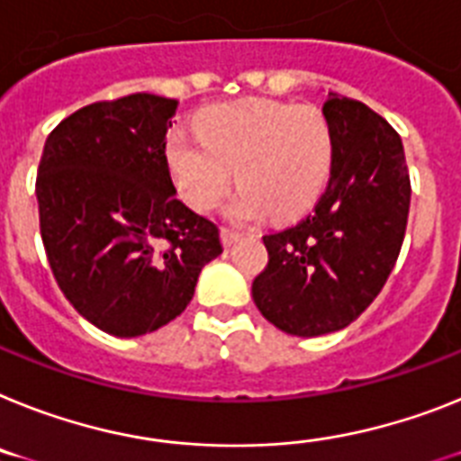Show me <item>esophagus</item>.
<instances>
[{
	"label": "esophagus",
	"mask_w": 461,
	"mask_h": 461,
	"mask_svg": "<svg viewBox=\"0 0 461 461\" xmlns=\"http://www.w3.org/2000/svg\"><path fill=\"white\" fill-rule=\"evenodd\" d=\"M220 239H222L224 246H231V243H237L239 239H241V231L230 230V227H222V230H220Z\"/></svg>",
	"instance_id": "34e87169"
}]
</instances>
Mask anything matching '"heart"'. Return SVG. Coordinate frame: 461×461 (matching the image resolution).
<instances>
[{"label":"heart","instance_id":"b5f03b06","mask_svg":"<svg viewBox=\"0 0 461 461\" xmlns=\"http://www.w3.org/2000/svg\"><path fill=\"white\" fill-rule=\"evenodd\" d=\"M166 158L177 192L196 211H211L241 185L227 212L250 220L267 211L293 218L316 201L332 164V129L316 107L278 100H239L208 107L196 133L176 129Z\"/></svg>","mask_w":461,"mask_h":461}]
</instances>
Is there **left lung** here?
Returning a JSON list of instances; mask_svg holds the SVG:
<instances>
[{
  "label": "left lung",
  "mask_w": 461,
  "mask_h": 461,
  "mask_svg": "<svg viewBox=\"0 0 461 461\" xmlns=\"http://www.w3.org/2000/svg\"><path fill=\"white\" fill-rule=\"evenodd\" d=\"M332 164L314 211L262 237L269 253L253 300L297 338L342 330L384 288L403 246L410 176L401 135L361 100L328 93Z\"/></svg>",
  "instance_id": "obj_1"
}]
</instances>
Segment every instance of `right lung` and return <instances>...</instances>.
Listing matches in <instances>:
<instances>
[{
  "label": "right lung",
  "instance_id": "obj_1",
  "mask_svg": "<svg viewBox=\"0 0 461 461\" xmlns=\"http://www.w3.org/2000/svg\"><path fill=\"white\" fill-rule=\"evenodd\" d=\"M177 103L131 93L81 107L46 138L37 173L46 258L69 304L138 338L180 316L218 227L176 196L166 133Z\"/></svg>",
  "mask_w": 461,
  "mask_h": 461
}]
</instances>
